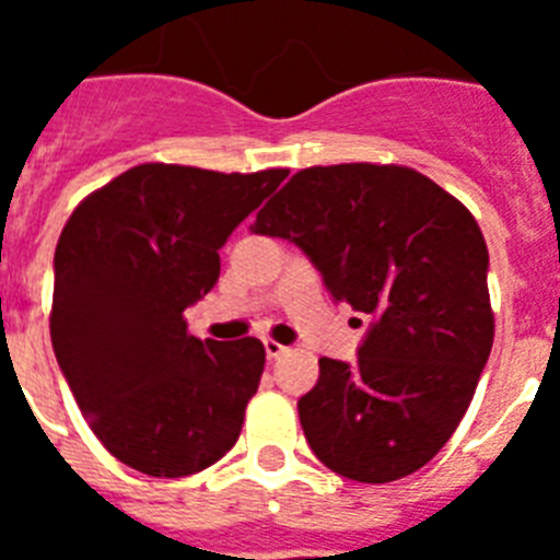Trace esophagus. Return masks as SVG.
<instances>
[{
  "mask_svg": "<svg viewBox=\"0 0 560 560\" xmlns=\"http://www.w3.org/2000/svg\"><path fill=\"white\" fill-rule=\"evenodd\" d=\"M264 348H266V355H269V359H277V355L285 353L283 345H280V341H275V339H264Z\"/></svg>",
  "mask_w": 560,
  "mask_h": 560,
  "instance_id": "34e87169",
  "label": "esophagus"
}]
</instances>
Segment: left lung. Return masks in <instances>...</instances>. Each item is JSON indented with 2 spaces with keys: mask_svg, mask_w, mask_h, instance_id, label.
Here are the masks:
<instances>
[{
  "mask_svg": "<svg viewBox=\"0 0 560 560\" xmlns=\"http://www.w3.org/2000/svg\"><path fill=\"white\" fill-rule=\"evenodd\" d=\"M252 232L300 246L336 303L370 316L355 364L319 359L296 404L311 452L370 485L423 468L493 345L488 246L468 207L412 167L350 162L294 173Z\"/></svg>",
  "mask_w": 560,
  "mask_h": 560,
  "instance_id": "left-lung-1",
  "label": "left lung"
}]
</instances>
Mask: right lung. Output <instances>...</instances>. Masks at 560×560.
Segmentation results:
<instances>
[{"label": "right lung", "mask_w": 560, "mask_h": 560, "mask_svg": "<svg viewBox=\"0 0 560 560\" xmlns=\"http://www.w3.org/2000/svg\"><path fill=\"white\" fill-rule=\"evenodd\" d=\"M289 176L145 162L89 192L56 246L49 336L89 429L148 477H190L235 446L264 375L260 339H196L185 308L219 249Z\"/></svg>", "instance_id": "add662e5"}]
</instances>
